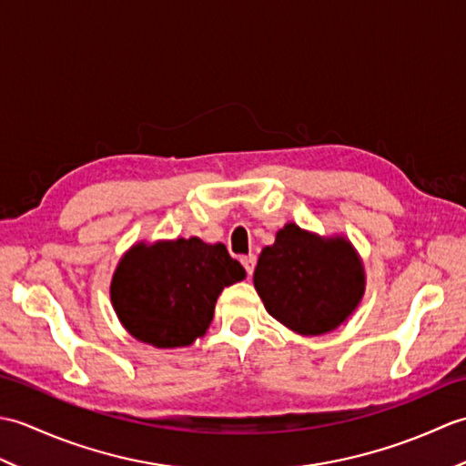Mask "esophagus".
Here are the masks:
<instances>
[{"label": "esophagus", "instance_id": "esophagus-1", "mask_svg": "<svg viewBox=\"0 0 466 466\" xmlns=\"http://www.w3.org/2000/svg\"><path fill=\"white\" fill-rule=\"evenodd\" d=\"M242 264H244L246 272H248V276H252V272H254V266H256V256H254V254H250V256H244V258H242Z\"/></svg>", "mask_w": 466, "mask_h": 466}]
</instances>
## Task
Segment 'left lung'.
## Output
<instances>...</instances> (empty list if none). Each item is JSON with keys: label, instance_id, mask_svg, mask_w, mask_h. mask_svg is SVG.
<instances>
[{"label": "left lung", "instance_id": "left-lung-1", "mask_svg": "<svg viewBox=\"0 0 466 466\" xmlns=\"http://www.w3.org/2000/svg\"><path fill=\"white\" fill-rule=\"evenodd\" d=\"M254 289L272 319L296 334L339 329L366 290L360 254L342 234L320 236L289 222L260 252Z\"/></svg>", "mask_w": 466, "mask_h": 466}]
</instances>
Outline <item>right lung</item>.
Listing matches in <instances>:
<instances>
[{
  "instance_id": "add662e5",
  "label": "right lung",
  "mask_w": 466,
  "mask_h": 466,
  "mask_svg": "<svg viewBox=\"0 0 466 466\" xmlns=\"http://www.w3.org/2000/svg\"><path fill=\"white\" fill-rule=\"evenodd\" d=\"M246 279L224 244L174 238L136 242L117 262L110 300L117 320L154 349H182L206 334L216 300Z\"/></svg>"
}]
</instances>
